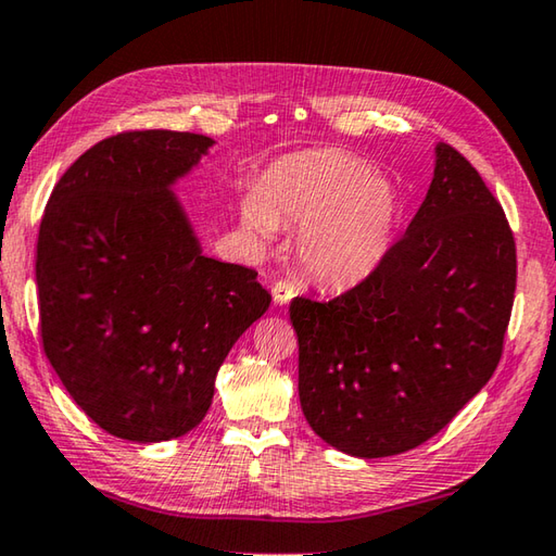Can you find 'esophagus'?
Instances as JSON below:
<instances>
[{
  "label": "esophagus",
  "mask_w": 556,
  "mask_h": 556,
  "mask_svg": "<svg viewBox=\"0 0 556 556\" xmlns=\"http://www.w3.org/2000/svg\"><path fill=\"white\" fill-rule=\"evenodd\" d=\"M294 296H296V287L291 285V281H277V285L271 287V299H275L277 306H287Z\"/></svg>",
  "instance_id": "esophagus-1"
}]
</instances>
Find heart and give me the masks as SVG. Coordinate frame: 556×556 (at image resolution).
<instances>
[{
  "label": "heart",
  "mask_w": 556,
  "mask_h": 556,
  "mask_svg": "<svg viewBox=\"0 0 556 556\" xmlns=\"http://www.w3.org/2000/svg\"><path fill=\"white\" fill-rule=\"evenodd\" d=\"M250 236L299 228L296 255L311 277L345 287L379 267L393 245L401 197L365 157L348 150H308L271 165L257 194L240 208Z\"/></svg>",
  "instance_id": "b5f03b06"
}]
</instances>
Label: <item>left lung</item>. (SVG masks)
I'll return each instance as SVG.
<instances>
[{"label":"left lung","mask_w":556,"mask_h":556,"mask_svg":"<svg viewBox=\"0 0 556 556\" xmlns=\"http://www.w3.org/2000/svg\"><path fill=\"white\" fill-rule=\"evenodd\" d=\"M516 277L501 204L440 143L426 201L379 267L330 301H291L313 432L365 459L438 435L498 367Z\"/></svg>","instance_id":"8db88e82"}]
</instances>
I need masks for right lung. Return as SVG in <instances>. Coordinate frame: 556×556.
Returning a JSON list of instances; mask_svg holds the SVG:
<instances>
[{
	"label": "right lung",
	"mask_w": 556,
	"mask_h": 556,
	"mask_svg": "<svg viewBox=\"0 0 556 556\" xmlns=\"http://www.w3.org/2000/svg\"><path fill=\"white\" fill-rule=\"evenodd\" d=\"M214 140L126 130L79 155L38 228L40 340L99 428L163 442L204 420L218 367L269 308L257 271L201 255L173 185Z\"/></svg>",
	"instance_id": "1"
}]
</instances>
